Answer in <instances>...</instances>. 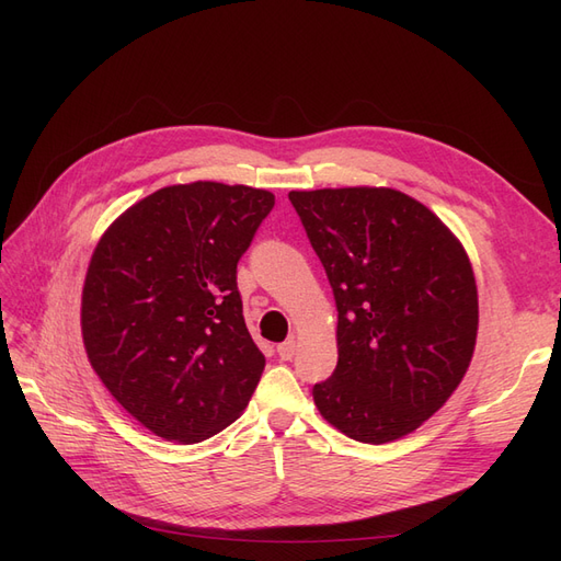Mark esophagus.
I'll return each mask as SVG.
<instances>
[{"instance_id": "esophagus-1", "label": "esophagus", "mask_w": 561, "mask_h": 561, "mask_svg": "<svg viewBox=\"0 0 561 561\" xmlns=\"http://www.w3.org/2000/svg\"><path fill=\"white\" fill-rule=\"evenodd\" d=\"M295 353H297V342H295V339H287V342L278 344V358L280 360H293Z\"/></svg>"}]
</instances>
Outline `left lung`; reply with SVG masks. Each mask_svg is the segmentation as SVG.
Segmentation results:
<instances>
[{"label":"left lung","mask_w":561,"mask_h":561,"mask_svg":"<svg viewBox=\"0 0 561 561\" xmlns=\"http://www.w3.org/2000/svg\"><path fill=\"white\" fill-rule=\"evenodd\" d=\"M287 196L339 311L336 369L313 386L320 416L367 445L414 433L472 360L480 309L466 248L433 210L388 186Z\"/></svg>","instance_id":"8db88e82"}]
</instances>
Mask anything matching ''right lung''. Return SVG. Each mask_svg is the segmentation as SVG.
Here are the masks:
<instances>
[{
    "label": "right lung",
    "mask_w": 561,
    "mask_h": 561,
    "mask_svg": "<svg viewBox=\"0 0 561 561\" xmlns=\"http://www.w3.org/2000/svg\"><path fill=\"white\" fill-rule=\"evenodd\" d=\"M276 196L190 182L145 196L100 236L81 293L89 363L124 410L194 445L243 414L264 371L236 264Z\"/></svg>",
    "instance_id": "right-lung-1"
}]
</instances>
